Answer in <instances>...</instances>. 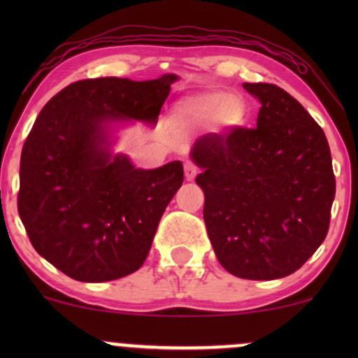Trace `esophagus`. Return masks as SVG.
<instances>
[{
	"label": "esophagus",
	"mask_w": 358,
	"mask_h": 358,
	"mask_svg": "<svg viewBox=\"0 0 358 358\" xmlns=\"http://www.w3.org/2000/svg\"><path fill=\"white\" fill-rule=\"evenodd\" d=\"M183 168H185V178H187L188 182L195 180V176L199 175V166H196L193 162H187Z\"/></svg>",
	"instance_id": "1"
}]
</instances>
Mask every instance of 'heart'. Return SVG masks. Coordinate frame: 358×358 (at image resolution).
<instances>
[{"mask_svg": "<svg viewBox=\"0 0 358 358\" xmlns=\"http://www.w3.org/2000/svg\"><path fill=\"white\" fill-rule=\"evenodd\" d=\"M183 116L196 119V121H212L224 127L239 126L244 121V102L237 96H227L225 92H203L199 96L188 97L180 106Z\"/></svg>", "mask_w": 358, "mask_h": 358, "instance_id": "b5f03b06", "label": "heart"}]
</instances>
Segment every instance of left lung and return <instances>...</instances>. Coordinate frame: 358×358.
Segmentation results:
<instances>
[{"label": "left lung", "mask_w": 358, "mask_h": 358, "mask_svg": "<svg viewBox=\"0 0 358 358\" xmlns=\"http://www.w3.org/2000/svg\"><path fill=\"white\" fill-rule=\"evenodd\" d=\"M244 87L261 101L256 127L207 134L192 158L222 268L268 281L298 271L324 241L335 175L323 129L293 96L264 82Z\"/></svg>", "instance_id": "obj_1"}]
</instances>
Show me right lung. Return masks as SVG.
Wrapping results in <instances>:
<instances>
[{
	"label": "right lung",
	"instance_id": "add662e5",
	"mask_svg": "<svg viewBox=\"0 0 358 358\" xmlns=\"http://www.w3.org/2000/svg\"><path fill=\"white\" fill-rule=\"evenodd\" d=\"M175 80H77L40 110L20 159L18 213L36 252L69 278L113 281L145 262L183 165L139 170L126 156L113 158L104 124H155Z\"/></svg>",
	"mask_w": 358,
	"mask_h": 358
}]
</instances>
